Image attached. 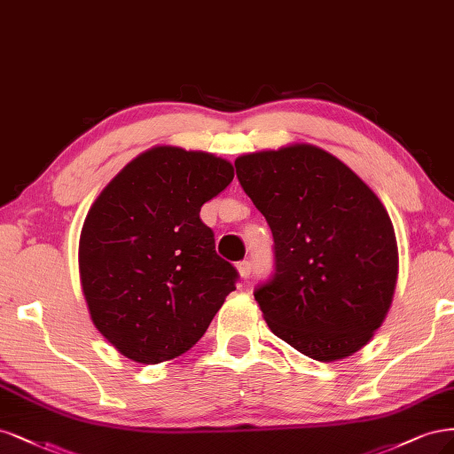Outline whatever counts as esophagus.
<instances>
[{
    "label": "esophagus",
    "mask_w": 454,
    "mask_h": 454,
    "mask_svg": "<svg viewBox=\"0 0 454 454\" xmlns=\"http://www.w3.org/2000/svg\"><path fill=\"white\" fill-rule=\"evenodd\" d=\"M238 271H239L243 279H248V277H251V271H253V264L248 260H243L238 264Z\"/></svg>",
    "instance_id": "obj_1"
}]
</instances>
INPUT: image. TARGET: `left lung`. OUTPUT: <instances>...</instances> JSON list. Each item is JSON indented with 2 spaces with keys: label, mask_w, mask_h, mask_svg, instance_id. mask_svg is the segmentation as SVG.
I'll list each match as a JSON object with an SVG mask.
<instances>
[{
  "label": "left lung",
  "mask_w": 454,
  "mask_h": 454,
  "mask_svg": "<svg viewBox=\"0 0 454 454\" xmlns=\"http://www.w3.org/2000/svg\"><path fill=\"white\" fill-rule=\"evenodd\" d=\"M236 173L273 236V273L254 288L270 330L318 362L356 353L385 320L398 277L383 203L313 145L245 154Z\"/></svg>",
  "instance_id": "left-lung-1"
}]
</instances>
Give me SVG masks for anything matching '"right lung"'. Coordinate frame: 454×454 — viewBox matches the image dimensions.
Wrapping results in <instances>:
<instances>
[{
	"instance_id": "obj_1",
	"label": "right lung",
	"mask_w": 454,
	"mask_h": 454,
	"mask_svg": "<svg viewBox=\"0 0 454 454\" xmlns=\"http://www.w3.org/2000/svg\"><path fill=\"white\" fill-rule=\"evenodd\" d=\"M231 179L223 158L156 147L94 201L81 231V283L96 328L124 356L160 364L186 353L236 290L238 270L200 218Z\"/></svg>"
}]
</instances>
